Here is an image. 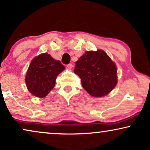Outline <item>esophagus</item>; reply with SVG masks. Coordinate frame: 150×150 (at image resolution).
<instances>
[{
	"mask_svg": "<svg viewBox=\"0 0 150 150\" xmlns=\"http://www.w3.org/2000/svg\"><path fill=\"white\" fill-rule=\"evenodd\" d=\"M67 69H71L72 67H73V64H72L71 63H69L68 64H67Z\"/></svg>",
	"mask_w": 150,
	"mask_h": 150,
	"instance_id": "34e87169",
	"label": "esophagus"
}]
</instances>
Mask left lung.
<instances>
[{
  "label": "left lung",
  "instance_id": "1",
  "mask_svg": "<svg viewBox=\"0 0 150 150\" xmlns=\"http://www.w3.org/2000/svg\"><path fill=\"white\" fill-rule=\"evenodd\" d=\"M74 72L81 78L83 88L95 97L107 95L117 84L115 64L101 50L86 51L76 62Z\"/></svg>",
  "mask_w": 150,
  "mask_h": 150
}]
</instances>
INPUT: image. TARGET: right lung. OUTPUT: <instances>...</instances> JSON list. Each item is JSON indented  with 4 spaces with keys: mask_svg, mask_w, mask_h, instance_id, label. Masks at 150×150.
I'll list each match as a JSON object with an SVG mask.
<instances>
[{
    "mask_svg": "<svg viewBox=\"0 0 150 150\" xmlns=\"http://www.w3.org/2000/svg\"><path fill=\"white\" fill-rule=\"evenodd\" d=\"M60 61L42 53L31 61L25 76L28 90L38 97H46L54 88L57 76L64 69Z\"/></svg>",
    "mask_w": 150,
    "mask_h": 150,
    "instance_id": "obj_1",
    "label": "right lung"
}]
</instances>
